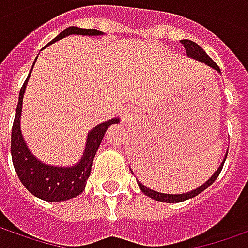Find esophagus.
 Segmentation results:
<instances>
[{
	"label": "esophagus",
	"mask_w": 248,
	"mask_h": 248,
	"mask_svg": "<svg viewBox=\"0 0 248 248\" xmlns=\"http://www.w3.org/2000/svg\"><path fill=\"white\" fill-rule=\"evenodd\" d=\"M131 116H132V113H131V110L129 109H124L123 110V113H121V117H123V120H129L131 119Z\"/></svg>",
	"instance_id": "esophagus-1"
}]
</instances>
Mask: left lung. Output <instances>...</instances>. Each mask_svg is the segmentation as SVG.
I'll list each match as a JSON object with an SVG mask.
<instances>
[{
	"label": "left lung",
	"mask_w": 248,
	"mask_h": 248,
	"mask_svg": "<svg viewBox=\"0 0 248 248\" xmlns=\"http://www.w3.org/2000/svg\"><path fill=\"white\" fill-rule=\"evenodd\" d=\"M181 43L184 44V47H185L186 54H187V55L192 56V58H194V59H199L200 62L205 63V64H208V66H211L212 69L220 71L217 64L212 61V58H211V56H208V54H206L205 51L200 47L197 43L192 42V40H187V39H186V40H182ZM225 158H227V156H225ZM224 162L221 163V166L218 167L217 171L213 174L212 177L208 179L204 185H201L199 189H196V190H192V192H189V193H184V194H165V193H159V192H155V190H151V189H148V187H146L144 185H141L140 182H138V185H139V187L141 189V192L144 193L146 196H148V197H151V199L154 200H156V201H162V202H181V201H185V200L187 199L196 197V196L200 194L202 190H205L208 186L212 185L213 182H215V179L218 177V174L221 173V169H223V166H224Z\"/></svg>",
	"instance_id": "1"
}]
</instances>
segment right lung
<instances>
[{
	"mask_svg": "<svg viewBox=\"0 0 248 248\" xmlns=\"http://www.w3.org/2000/svg\"><path fill=\"white\" fill-rule=\"evenodd\" d=\"M69 35H101V32L97 30H83V28H77V27H69L62 31L59 36H56L51 43ZM28 78L25 79L23 88L20 90L16 116L13 120V127H12L10 151H12V160H13L15 170L21 184L27 187V190L44 201H64V200L77 197L85 189L86 179L89 178L90 171H92V163H93L95 153L100 147L105 131L109 125L117 123L119 119L105 121L100 125H97L89 134L88 144L85 148L83 158L77 166L54 167L43 165L42 162H39L30 153L28 147L24 143L21 131H20L21 104H23V95Z\"/></svg>",
	"mask_w": 248,
	"mask_h": 248,
	"instance_id": "add662e5",
	"label": "right lung"
}]
</instances>
